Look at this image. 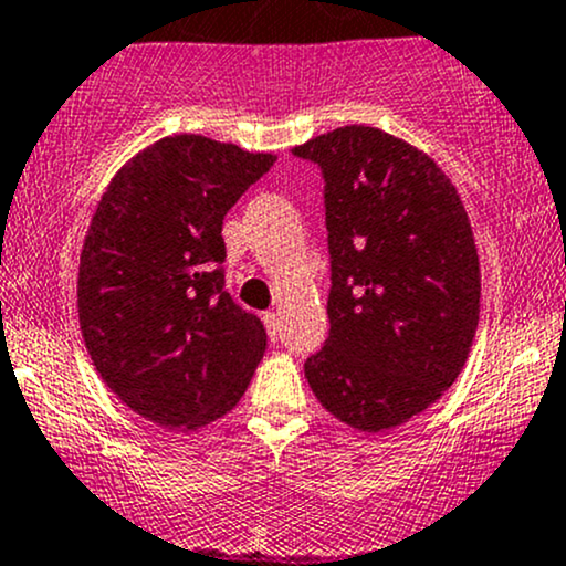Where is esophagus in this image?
<instances>
[{"instance_id": "34e87169", "label": "esophagus", "mask_w": 566, "mask_h": 566, "mask_svg": "<svg viewBox=\"0 0 566 566\" xmlns=\"http://www.w3.org/2000/svg\"><path fill=\"white\" fill-rule=\"evenodd\" d=\"M261 321H264L266 334H270L272 343H277V334H281V318H277V313H264Z\"/></svg>"}]
</instances>
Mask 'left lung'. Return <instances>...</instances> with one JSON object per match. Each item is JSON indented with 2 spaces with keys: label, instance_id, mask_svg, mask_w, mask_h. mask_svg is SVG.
<instances>
[{
  "label": "left lung",
  "instance_id": "left-lung-1",
  "mask_svg": "<svg viewBox=\"0 0 566 566\" xmlns=\"http://www.w3.org/2000/svg\"><path fill=\"white\" fill-rule=\"evenodd\" d=\"M324 172L329 339L305 361L318 402L358 431H388L453 386L480 315L470 218L423 150L375 126L296 145Z\"/></svg>",
  "mask_w": 566,
  "mask_h": 566
}]
</instances>
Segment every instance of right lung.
I'll return each instance as SVG.
<instances>
[{
	"instance_id": "right-lung-1",
	"label": "right lung",
	"mask_w": 566,
	"mask_h": 566,
	"mask_svg": "<svg viewBox=\"0 0 566 566\" xmlns=\"http://www.w3.org/2000/svg\"><path fill=\"white\" fill-rule=\"evenodd\" d=\"M275 164L202 135L139 150L83 242L77 315L96 373L137 416L199 429L240 402L264 324L223 289V216Z\"/></svg>"
}]
</instances>
